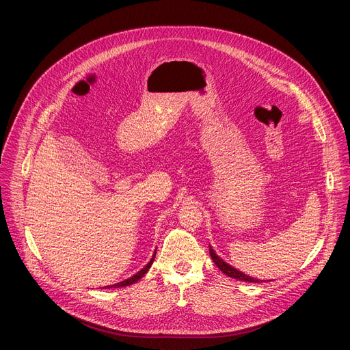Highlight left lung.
Instances as JSON below:
<instances>
[{
	"label": "left lung",
	"instance_id": "8db88e82",
	"mask_svg": "<svg viewBox=\"0 0 350 350\" xmlns=\"http://www.w3.org/2000/svg\"><path fill=\"white\" fill-rule=\"evenodd\" d=\"M209 252H211V258L213 259L215 265H216L226 275H228V277H231V278H237V280H239V281H245V282H259V280H256V278H254V277H249V275H246V274L238 271V270L234 269L232 266L227 265L226 262H223V259H220V258L215 254L212 246H209Z\"/></svg>",
	"mask_w": 350,
	"mask_h": 350
}]
</instances>
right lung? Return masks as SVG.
<instances>
[{
    "instance_id": "right-lung-1",
    "label": "right lung",
    "mask_w": 350,
    "mask_h": 350,
    "mask_svg": "<svg viewBox=\"0 0 350 350\" xmlns=\"http://www.w3.org/2000/svg\"><path fill=\"white\" fill-rule=\"evenodd\" d=\"M155 255H157V252L154 254V256H152V259H151V262H149L142 270H139L138 273H135L133 277H130V278H127V280H124V281H122V282H118V284H115V285H111V288H120V286H127V285H131V284H134V282H137L139 278H142L144 275H145V273L149 270V267L152 266V263H154V259H155ZM109 288V286H108Z\"/></svg>"
}]
</instances>
